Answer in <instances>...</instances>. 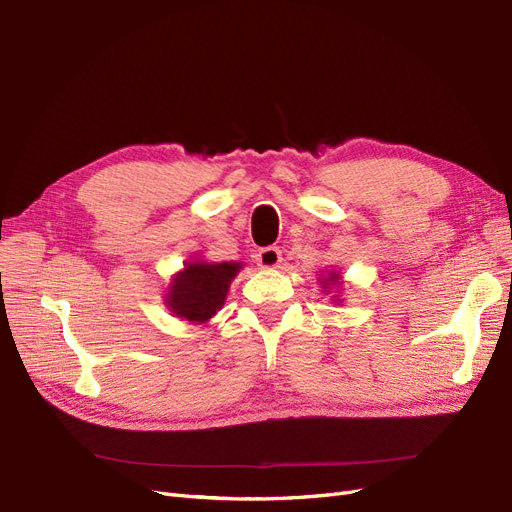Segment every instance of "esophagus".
Returning a JSON list of instances; mask_svg holds the SVG:
<instances>
[{"label":"esophagus","mask_w":512,"mask_h":512,"mask_svg":"<svg viewBox=\"0 0 512 512\" xmlns=\"http://www.w3.org/2000/svg\"><path fill=\"white\" fill-rule=\"evenodd\" d=\"M280 261H283V255H280V251L276 249V246H266V249H261L257 253V266L259 268L272 270V268L280 266Z\"/></svg>","instance_id":"esophagus-1"}]
</instances>
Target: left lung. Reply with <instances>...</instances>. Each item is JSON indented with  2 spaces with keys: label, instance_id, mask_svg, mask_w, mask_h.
I'll use <instances>...</instances> for the list:
<instances>
[{
  "label": "left lung",
  "instance_id": "obj_1",
  "mask_svg": "<svg viewBox=\"0 0 512 512\" xmlns=\"http://www.w3.org/2000/svg\"><path fill=\"white\" fill-rule=\"evenodd\" d=\"M319 283H321V289L323 291H327L329 293V289H334V287H342L344 283H342V274L340 272H336V270H329L327 274H323V276H319ZM338 293V291H336ZM334 298V302H342L340 300V295H332Z\"/></svg>",
  "mask_w": 512,
  "mask_h": 512
}]
</instances>
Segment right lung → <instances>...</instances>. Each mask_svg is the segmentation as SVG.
<instances>
[{
	"label": "right lung",
	"mask_w": 512,
	"mask_h": 512,
	"mask_svg": "<svg viewBox=\"0 0 512 512\" xmlns=\"http://www.w3.org/2000/svg\"><path fill=\"white\" fill-rule=\"evenodd\" d=\"M242 261H204L191 259L185 268L170 278L163 304L174 317L202 325L223 308L232 280L238 276Z\"/></svg>",
	"instance_id": "add662e5"
}]
</instances>
